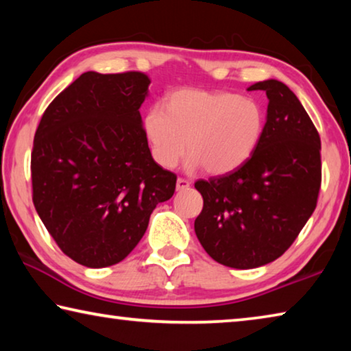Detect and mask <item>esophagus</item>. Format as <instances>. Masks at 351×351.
Returning a JSON list of instances; mask_svg holds the SVG:
<instances>
[{"label":"esophagus","instance_id":"1","mask_svg":"<svg viewBox=\"0 0 351 351\" xmlns=\"http://www.w3.org/2000/svg\"><path fill=\"white\" fill-rule=\"evenodd\" d=\"M189 187H190V181H187L186 178H178L176 190H180V192H182V190H186Z\"/></svg>","mask_w":351,"mask_h":351}]
</instances>
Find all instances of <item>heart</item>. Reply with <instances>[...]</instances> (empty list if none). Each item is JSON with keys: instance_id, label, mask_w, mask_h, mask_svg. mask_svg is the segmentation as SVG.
<instances>
[{"instance_id": "b5f03b06", "label": "heart", "mask_w": 351, "mask_h": 351, "mask_svg": "<svg viewBox=\"0 0 351 351\" xmlns=\"http://www.w3.org/2000/svg\"><path fill=\"white\" fill-rule=\"evenodd\" d=\"M260 104L228 91L184 88L171 93L165 110L152 106L142 127L154 161L171 169L190 154V167L210 175L229 173L245 164L263 134Z\"/></svg>"}]
</instances>
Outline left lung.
<instances>
[{"label": "left lung", "instance_id": "left-lung-1", "mask_svg": "<svg viewBox=\"0 0 351 351\" xmlns=\"http://www.w3.org/2000/svg\"><path fill=\"white\" fill-rule=\"evenodd\" d=\"M255 90L266 91L269 104L252 156L195 182L204 201L195 234L213 260L237 269L285 254L316 209L322 182L319 133L295 94L272 79L247 88Z\"/></svg>", "mask_w": 351, "mask_h": 351}]
</instances>
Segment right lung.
Listing matches in <instances>:
<instances>
[{"instance_id":"add662e5","label":"right lung","mask_w":351,"mask_h":351,"mask_svg":"<svg viewBox=\"0 0 351 351\" xmlns=\"http://www.w3.org/2000/svg\"><path fill=\"white\" fill-rule=\"evenodd\" d=\"M150 79L139 71L82 74L41 116L31 154L32 201L57 246L105 268L144 237L176 175L154 162L139 108Z\"/></svg>"}]
</instances>
